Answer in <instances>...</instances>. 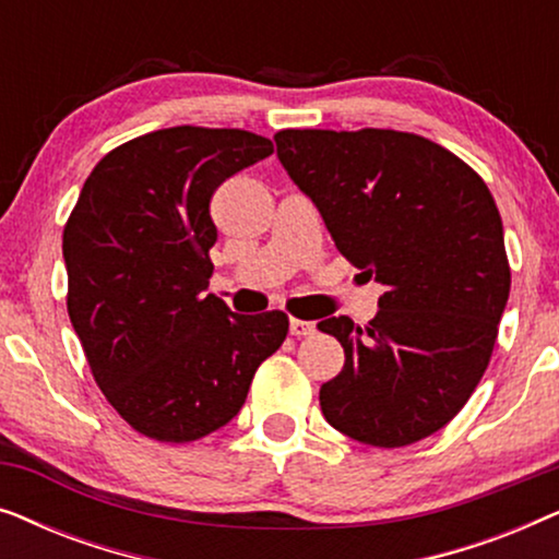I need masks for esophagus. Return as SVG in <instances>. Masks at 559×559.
Listing matches in <instances>:
<instances>
[{
  "mask_svg": "<svg viewBox=\"0 0 559 559\" xmlns=\"http://www.w3.org/2000/svg\"><path fill=\"white\" fill-rule=\"evenodd\" d=\"M289 333L297 335V338H305V335H312V333H316V323H312V320L289 318Z\"/></svg>",
  "mask_w": 559,
  "mask_h": 559,
  "instance_id": "34e87169",
  "label": "esophagus"
}]
</instances>
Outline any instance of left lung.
Masks as SVG:
<instances>
[{"instance_id":"1","label":"left lung","mask_w":559,"mask_h":559,"mask_svg":"<svg viewBox=\"0 0 559 559\" xmlns=\"http://www.w3.org/2000/svg\"><path fill=\"white\" fill-rule=\"evenodd\" d=\"M289 178L335 247L386 293L366 328L328 318L346 364L320 386L335 430L402 448L445 427L484 377L511 272L491 190L463 159L394 129H285Z\"/></svg>"}]
</instances>
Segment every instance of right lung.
I'll use <instances>...</instances> for the list:
<instances>
[{
	"mask_svg": "<svg viewBox=\"0 0 559 559\" xmlns=\"http://www.w3.org/2000/svg\"><path fill=\"white\" fill-rule=\"evenodd\" d=\"M274 152L243 129L173 127L111 150L63 231L68 316L98 389L136 432L190 442L239 415L285 312L239 316L205 295L211 198Z\"/></svg>",
	"mask_w": 559,
	"mask_h": 559,
	"instance_id": "right-lung-1",
	"label": "right lung"
}]
</instances>
